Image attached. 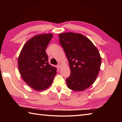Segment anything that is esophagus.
Listing matches in <instances>:
<instances>
[{
  "mask_svg": "<svg viewBox=\"0 0 122 122\" xmlns=\"http://www.w3.org/2000/svg\"><path fill=\"white\" fill-rule=\"evenodd\" d=\"M61 66V63H59L58 64V68L59 69L60 68Z\"/></svg>",
  "mask_w": 122,
  "mask_h": 122,
  "instance_id": "obj_1",
  "label": "esophagus"
}]
</instances>
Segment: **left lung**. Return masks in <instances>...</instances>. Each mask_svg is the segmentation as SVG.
I'll return each instance as SVG.
<instances>
[{"mask_svg": "<svg viewBox=\"0 0 122 122\" xmlns=\"http://www.w3.org/2000/svg\"><path fill=\"white\" fill-rule=\"evenodd\" d=\"M60 43L69 61L71 74L66 79L70 89L82 91L93 84L99 73L101 57L89 39L80 33L59 35Z\"/></svg>", "mask_w": 122, "mask_h": 122, "instance_id": "8db88e82", "label": "left lung"}]
</instances>
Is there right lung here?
<instances>
[{"instance_id":"1","label":"right lung","mask_w":122,"mask_h":122,"mask_svg":"<svg viewBox=\"0 0 122 122\" xmlns=\"http://www.w3.org/2000/svg\"><path fill=\"white\" fill-rule=\"evenodd\" d=\"M52 37L51 33L34 36L25 44L18 57V69L22 79L36 91L48 89L56 74V69L49 64L46 52Z\"/></svg>"}]
</instances>
